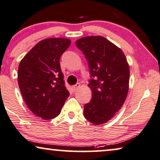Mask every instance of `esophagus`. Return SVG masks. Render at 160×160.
Instances as JSON below:
<instances>
[{
  "mask_svg": "<svg viewBox=\"0 0 160 160\" xmlns=\"http://www.w3.org/2000/svg\"><path fill=\"white\" fill-rule=\"evenodd\" d=\"M80 83H77L76 85H74V86H73L72 87V91H75L78 88H80Z\"/></svg>",
  "mask_w": 160,
  "mask_h": 160,
  "instance_id": "34e87169",
  "label": "esophagus"
}]
</instances>
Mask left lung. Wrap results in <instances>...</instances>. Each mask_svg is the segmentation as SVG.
I'll list each match as a JSON object with an SVG mask.
<instances>
[{"mask_svg":"<svg viewBox=\"0 0 160 160\" xmlns=\"http://www.w3.org/2000/svg\"><path fill=\"white\" fill-rule=\"evenodd\" d=\"M88 61L92 91L84 106V116L95 125L108 122L124 103L129 91V67L124 53L101 36L85 37L75 42Z\"/></svg>","mask_w":160,"mask_h":160,"instance_id":"left-lung-1","label":"left lung"}]
</instances>
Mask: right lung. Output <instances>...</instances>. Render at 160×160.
<instances>
[{"label": "right lung", "mask_w": 160, "mask_h": 160, "mask_svg": "<svg viewBox=\"0 0 160 160\" xmlns=\"http://www.w3.org/2000/svg\"><path fill=\"white\" fill-rule=\"evenodd\" d=\"M71 44L66 38H50L36 44L21 60L18 85L28 108L44 120L54 118L69 96L60 58Z\"/></svg>", "instance_id": "add662e5"}]
</instances>
